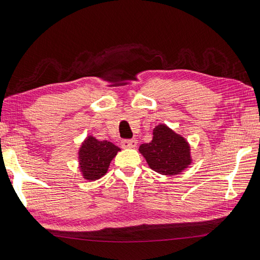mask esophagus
Segmentation results:
<instances>
[{
  "mask_svg": "<svg viewBox=\"0 0 260 260\" xmlns=\"http://www.w3.org/2000/svg\"><path fill=\"white\" fill-rule=\"evenodd\" d=\"M136 145H138V141L136 140H122L121 141V146L125 149H128V148H136Z\"/></svg>",
  "mask_w": 260,
  "mask_h": 260,
  "instance_id": "34e87169",
  "label": "esophagus"
}]
</instances>
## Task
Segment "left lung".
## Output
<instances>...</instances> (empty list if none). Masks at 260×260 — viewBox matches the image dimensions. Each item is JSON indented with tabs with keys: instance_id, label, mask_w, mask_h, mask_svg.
Here are the masks:
<instances>
[{
	"instance_id": "left-lung-1",
	"label": "left lung",
	"mask_w": 260,
	"mask_h": 260,
	"mask_svg": "<svg viewBox=\"0 0 260 260\" xmlns=\"http://www.w3.org/2000/svg\"><path fill=\"white\" fill-rule=\"evenodd\" d=\"M139 150L150 168L161 175H176L191 164L190 145L166 125L155 127L152 141Z\"/></svg>"
}]
</instances>
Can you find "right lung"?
<instances>
[{"mask_svg":"<svg viewBox=\"0 0 260 260\" xmlns=\"http://www.w3.org/2000/svg\"><path fill=\"white\" fill-rule=\"evenodd\" d=\"M120 149L108 141H99L93 136L84 141L78 152L79 168L84 178L95 181L102 177L109 168L110 161Z\"/></svg>","mask_w":260,"mask_h":260,"instance_id":"1","label":"right lung"}]
</instances>
